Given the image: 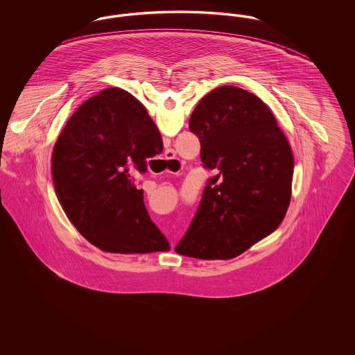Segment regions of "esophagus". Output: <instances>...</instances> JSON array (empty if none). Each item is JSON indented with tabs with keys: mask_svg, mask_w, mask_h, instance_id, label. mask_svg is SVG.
Listing matches in <instances>:
<instances>
[{
	"mask_svg": "<svg viewBox=\"0 0 355 355\" xmlns=\"http://www.w3.org/2000/svg\"><path fill=\"white\" fill-rule=\"evenodd\" d=\"M165 158H166V159H175V152L171 150V149L166 150V153H165ZM175 161H177V159H175Z\"/></svg>",
	"mask_w": 355,
	"mask_h": 355,
	"instance_id": "34e87169",
	"label": "esophagus"
}]
</instances>
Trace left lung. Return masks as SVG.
Returning <instances> with one entry per match:
<instances>
[{
	"mask_svg": "<svg viewBox=\"0 0 355 355\" xmlns=\"http://www.w3.org/2000/svg\"><path fill=\"white\" fill-rule=\"evenodd\" d=\"M203 168L214 170L175 252L230 259L272 233L286 214L294 158L270 109L255 94L220 86L189 119Z\"/></svg>",
	"mask_w": 355,
	"mask_h": 355,
	"instance_id": "1",
	"label": "left lung"
}]
</instances>
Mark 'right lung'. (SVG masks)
<instances>
[{"mask_svg": "<svg viewBox=\"0 0 355 355\" xmlns=\"http://www.w3.org/2000/svg\"><path fill=\"white\" fill-rule=\"evenodd\" d=\"M161 152L145 106L119 87L90 97L69 119L53 149V182L69 220L90 243L110 253L169 250L132 177Z\"/></svg>", "mask_w": 355, "mask_h": 355, "instance_id": "add662e5", "label": "right lung"}]
</instances>
